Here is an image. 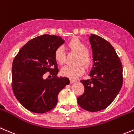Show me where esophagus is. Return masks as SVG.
I'll list each match as a JSON object with an SVG mask.
<instances>
[{"instance_id":"1","label":"esophagus","mask_w":134,"mask_h":134,"mask_svg":"<svg viewBox=\"0 0 134 134\" xmlns=\"http://www.w3.org/2000/svg\"><path fill=\"white\" fill-rule=\"evenodd\" d=\"M75 82H76V80H74V79H70V83H71V84H72V83Z\"/></svg>"}]
</instances>
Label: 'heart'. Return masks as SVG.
<instances>
[{
  "label": "heart",
  "instance_id": "heart-1",
  "mask_svg": "<svg viewBox=\"0 0 134 134\" xmlns=\"http://www.w3.org/2000/svg\"><path fill=\"white\" fill-rule=\"evenodd\" d=\"M67 48L71 52L77 53L74 65H67L62 67L61 75L65 77L75 79L84 72V67H89L92 63V56L89 50H87L86 45L80 38H73L67 44ZM54 59L59 65L65 63L66 56L65 52L62 47H59L55 50Z\"/></svg>",
  "mask_w": 134,
  "mask_h": 134
}]
</instances>
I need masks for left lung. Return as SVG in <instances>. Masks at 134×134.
I'll use <instances>...</instances> for the list:
<instances>
[{
  "instance_id": "8db88e82",
  "label": "left lung",
  "mask_w": 134,
  "mask_h": 134,
  "mask_svg": "<svg viewBox=\"0 0 134 134\" xmlns=\"http://www.w3.org/2000/svg\"><path fill=\"white\" fill-rule=\"evenodd\" d=\"M89 39L93 60L89 75L91 79L80 80L84 92L77 97V102L83 109L96 112L107 108L120 92L123 82L122 65L108 41L93 34Z\"/></svg>"
}]
</instances>
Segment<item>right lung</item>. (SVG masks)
I'll list each match as a JSON object with an SVG mask.
<instances>
[{
	"label": "right lung",
	"mask_w": 134,
	"mask_h": 134,
	"mask_svg": "<svg viewBox=\"0 0 134 134\" xmlns=\"http://www.w3.org/2000/svg\"><path fill=\"white\" fill-rule=\"evenodd\" d=\"M64 42L58 36L43 35L27 42L14 58L13 92L19 103L31 112L44 113L53 109L59 92L69 84L68 78L57 76L59 70L54 59L55 50ZM47 72L53 78L43 79Z\"/></svg>",
	"instance_id": "right-lung-1"
}]
</instances>
